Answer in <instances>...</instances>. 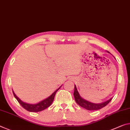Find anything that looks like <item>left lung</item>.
I'll return each instance as SVG.
<instances>
[{"instance_id": "8db88e82", "label": "left lung", "mask_w": 130, "mask_h": 130, "mask_svg": "<svg viewBox=\"0 0 130 130\" xmlns=\"http://www.w3.org/2000/svg\"><path fill=\"white\" fill-rule=\"evenodd\" d=\"M73 95L74 97H75L76 103H77L78 105H79L80 106H82V108H85L86 109L88 110H95L101 109V108H104V107L107 105L110 102V101L112 100V98H111L109 100L106 101L102 103H100V104H94V103L90 102L81 97L79 92L77 91V88H76V86H75V90H74Z\"/></svg>"}]
</instances>
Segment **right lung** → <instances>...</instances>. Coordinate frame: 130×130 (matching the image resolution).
I'll list each match as a JSON object with an SVG mask.
<instances>
[{"mask_svg": "<svg viewBox=\"0 0 130 130\" xmlns=\"http://www.w3.org/2000/svg\"><path fill=\"white\" fill-rule=\"evenodd\" d=\"M61 87H59L57 90H55V91L53 92L50 96H49L48 97H47V98L44 99V100H43V101H42L39 102V103H38V104H27V103L22 102V101L21 100L17 95H16L14 93L13 91V92L14 97L17 99L18 102L20 103L21 105L25 109L29 111V112H40V111L44 110L45 109L47 108L48 107H49L51 105V104H52V102H53V100H54V99L55 94L57 93L58 90L61 88Z\"/></svg>", "mask_w": 130, "mask_h": 130, "instance_id": "add662e5", "label": "right lung"}]
</instances>
